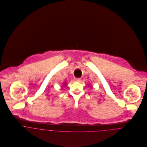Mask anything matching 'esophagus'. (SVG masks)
Wrapping results in <instances>:
<instances>
[{"label":"esophagus","instance_id":"1","mask_svg":"<svg viewBox=\"0 0 147 147\" xmlns=\"http://www.w3.org/2000/svg\"><path fill=\"white\" fill-rule=\"evenodd\" d=\"M81 80V78H75V81L80 82Z\"/></svg>","mask_w":147,"mask_h":147}]
</instances>
